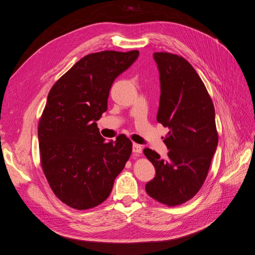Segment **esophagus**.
Listing matches in <instances>:
<instances>
[{
    "label": "esophagus",
    "mask_w": 255,
    "mask_h": 255,
    "mask_svg": "<svg viewBox=\"0 0 255 255\" xmlns=\"http://www.w3.org/2000/svg\"><path fill=\"white\" fill-rule=\"evenodd\" d=\"M133 152L135 154H140L142 152V146L138 143H133Z\"/></svg>",
    "instance_id": "1"
}]
</instances>
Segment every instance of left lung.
Instances as JSON below:
<instances>
[{"label": "left lung", "instance_id": "1", "mask_svg": "<svg viewBox=\"0 0 255 255\" xmlns=\"http://www.w3.org/2000/svg\"><path fill=\"white\" fill-rule=\"evenodd\" d=\"M153 58L160 83L156 119L169 128L164 139L169 152L163 158L151 149L143 150L155 168L145 191L173 206L194 197L206 179L218 144L215 109L202 80L186 59L164 52L154 53Z\"/></svg>", "mask_w": 255, "mask_h": 255}]
</instances>
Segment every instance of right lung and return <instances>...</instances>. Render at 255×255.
<instances>
[{
    "instance_id": "1",
    "label": "right lung",
    "mask_w": 255,
    "mask_h": 255,
    "mask_svg": "<svg viewBox=\"0 0 255 255\" xmlns=\"http://www.w3.org/2000/svg\"><path fill=\"white\" fill-rule=\"evenodd\" d=\"M138 56V51L89 54L49 92L38 127L41 166L54 194L70 207L104 202L130 156L132 141L125 135L105 141L97 121L107 111L113 83Z\"/></svg>"
}]
</instances>
